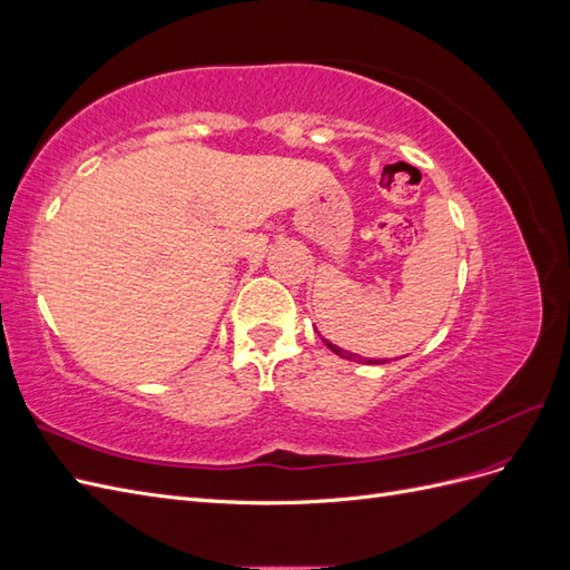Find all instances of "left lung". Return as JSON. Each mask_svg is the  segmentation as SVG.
<instances>
[{"mask_svg":"<svg viewBox=\"0 0 570 570\" xmlns=\"http://www.w3.org/2000/svg\"><path fill=\"white\" fill-rule=\"evenodd\" d=\"M325 344H327V350H331V352H335L337 356H342V358H350V361H358V364H361V361H364V364H385V361H377V358H361L358 354H352V352H344V350H340V347H335V344L333 342H327V340H323Z\"/></svg>","mask_w":570,"mask_h":570,"instance_id":"left-lung-1","label":"left lung"}]
</instances>
